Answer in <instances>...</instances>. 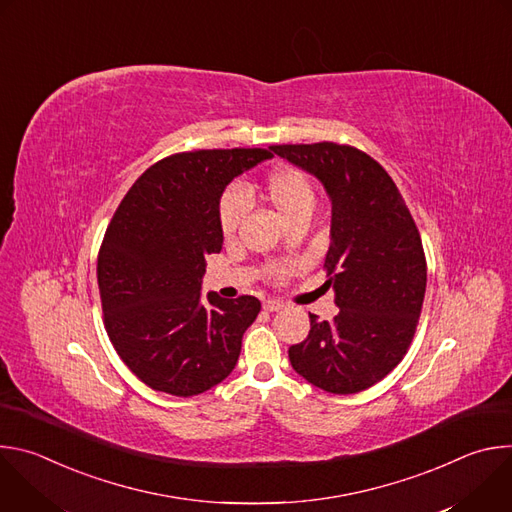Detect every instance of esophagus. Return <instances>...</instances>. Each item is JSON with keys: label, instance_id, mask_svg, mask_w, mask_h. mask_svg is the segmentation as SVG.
<instances>
[{"label": "esophagus", "instance_id": "obj_1", "mask_svg": "<svg viewBox=\"0 0 512 512\" xmlns=\"http://www.w3.org/2000/svg\"><path fill=\"white\" fill-rule=\"evenodd\" d=\"M263 310L265 312H279V310H283V304L277 302V300H267V302H263Z\"/></svg>", "mask_w": 512, "mask_h": 512}]
</instances>
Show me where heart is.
<instances>
[{
    "label": "heart",
    "mask_w": 512,
    "mask_h": 512,
    "mask_svg": "<svg viewBox=\"0 0 512 512\" xmlns=\"http://www.w3.org/2000/svg\"><path fill=\"white\" fill-rule=\"evenodd\" d=\"M265 194L269 202L275 206V210L283 216L285 223H291L298 216H312L316 208V192L310 180L300 170L289 166L277 168L267 176ZM249 206L251 200L243 188L231 186L223 192L221 200H218V227H221V233L227 239L235 235V231L243 223L245 214L249 212ZM271 271L277 279H281L287 273L283 265H273Z\"/></svg>",
    "instance_id": "obj_1"
}]
</instances>
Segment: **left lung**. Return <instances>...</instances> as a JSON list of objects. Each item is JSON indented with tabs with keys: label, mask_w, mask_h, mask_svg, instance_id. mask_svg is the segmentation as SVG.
I'll return each instance as SVG.
<instances>
[{
	"label": "left lung",
	"mask_w": 512,
	"mask_h": 512,
	"mask_svg": "<svg viewBox=\"0 0 512 512\" xmlns=\"http://www.w3.org/2000/svg\"><path fill=\"white\" fill-rule=\"evenodd\" d=\"M271 150L318 178L332 206L324 285L338 314L330 322L310 314V334L289 346V362L326 393L364 391L397 367L415 334L427 281L419 231L371 156L330 141Z\"/></svg>",
	"instance_id": "1"
}]
</instances>
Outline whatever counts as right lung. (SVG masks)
Masks as SVG:
<instances>
[{"instance_id": "right-lung-1", "label": "right lung", "mask_w": 512, "mask_h": 512, "mask_svg": "<svg viewBox=\"0 0 512 512\" xmlns=\"http://www.w3.org/2000/svg\"><path fill=\"white\" fill-rule=\"evenodd\" d=\"M267 150H200L145 170L105 233L97 281L105 328L131 373L154 391L200 395L225 381L261 304L202 296L204 257L221 253L218 200Z\"/></svg>"}]
</instances>
